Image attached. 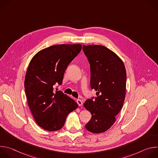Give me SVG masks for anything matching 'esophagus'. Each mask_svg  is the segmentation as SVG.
I'll use <instances>...</instances> for the list:
<instances>
[{
    "mask_svg": "<svg viewBox=\"0 0 158 158\" xmlns=\"http://www.w3.org/2000/svg\"><path fill=\"white\" fill-rule=\"evenodd\" d=\"M77 104H78L79 106H80L83 104V102H82L81 99H77Z\"/></svg>",
    "mask_w": 158,
    "mask_h": 158,
    "instance_id": "34e87169",
    "label": "esophagus"
}]
</instances>
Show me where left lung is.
Instances as JSON below:
<instances>
[{
    "label": "left lung",
    "mask_w": 158,
    "mask_h": 158,
    "mask_svg": "<svg viewBox=\"0 0 158 158\" xmlns=\"http://www.w3.org/2000/svg\"><path fill=\"white\" fill-rule=\"evenodd\" d=\"M90 64L91 88L96 96L84 104L92 117L85 128L93 133L108 130L123 107L126 85V71L123 60L112 51L99 45H83Z\"/></svg>",
    "instance_id": "left-lung-1"
}]
</instances>
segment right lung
Instances as JSON below:
<instances>
[{
  "label": "right lung",
  "instance_id": "1",
  "mask_svg": "<svg viewBox=\"0 0 158 158\" xmlns=\"http://www.w3.org/2000/svg\"><path fill=\"white\" fill-rule=\"evenodd\" d=\"M81 44H59L37 52L31 59L24 81L28 105L37 124L49 131L61 129L66 118L78 106L62 91L61 85L67 66L81 52Z\"/></svg>",
  "mask_w": 158,
  "mask_h": 158
}]
</instances>
